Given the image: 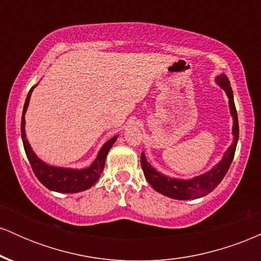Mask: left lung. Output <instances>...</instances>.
I'll return each instance as SVG.
<instances>
[{"label":"left lung","instance_id":"8db88e82","mask_svg":"<svg viewBox=\"0 0 261 261\" xmlns=\"http://www.w3.org/2000/svg\"><path fill=\"white\" fill-rule=\"evenodd\" d=\"M216 83L221 88L226 92L228 97L229 112L233 118V142L232 145L227 148L224 152L222 160H221L215 167H212L208 172L203 174L195 176L193 179H178V178H169V176L162 174L157 169H154L151 164L146 160V155L142 152L141 154V167L143 169V174L147 179L152 188L157 193L163 194V195L175 200H194L199 199L211 193L215 188L222 181V179L228 172L230 163H232L233 157L237 147L239 137V126H238V116H237V110L234 106V99H233V92L230 88V83L226 74H221L216 77Z\"/></svg>","mask_w":261,"mask_h":261}]
</instances>
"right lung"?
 <instances>
[{
	"mask_svg": "<svg viewBox=\"0 0 261 261\" xmlns=\"http://www.w3.org/2000/svg\"><path fill=\"white\" fill-rule=\"evenodd\" d=\"M37 87H32L29 91L27 99L24 103V108H23L22 114V121H20V133H22V141L23 146H24V151L27 157H28L29 163H31L33 172H34L35 176L38 180L46 187L49 190L58 191V193L64 194H74L80 193V191H85L87 189L97 182L98 179L104 169V164H106V158L108 152L110 151L112 146L114 145L118 135L108 140L103 146H101L100 151L98 152L97 158L89 167L83 169H73V168H62V167H54L49 166L45 162H43L37 154L34 153L31 145H29L28 140L25 136V112L27 108L29 106V100H31V95L33 89Z\"/></svg>",
	"mask_w": 261,
	"mask_h": 261,
	"instance_id": "add662e5",
	"label": "right lung"
}]
</instances>
